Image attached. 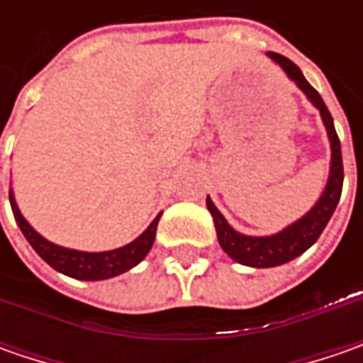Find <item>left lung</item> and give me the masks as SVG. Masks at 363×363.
<instances>
[{"label": "left lung", "instance_id": "left-lung-1", "mask_svg": "<svg viewBox=\"0 0 363 363\" xmlns=\"http://www.w3.org/2000/svg\"><path fill=\"white\" fill-rule=\"evenodd\" d=\"M267 56L279 64L285 70L286 77L305 92V96L313 103V106L319 108L323 125L328 129L329 143H331V167H329L328 186H325L321 198L317 200L313 208L305 216L299 218L297 222L286 226L285 230L277 232L272 236H246V234L236 232L226 222V218L220 214V210L214 206V202L210 198H206V206L214 218L218 242L222 246V250L230 258H234L236 262L246 264V267H255V269H271V267L285 264L289 260L301 257L307 248H311L317 242V238L321 236L323 228L328 226L329 218L333 216L337 202L342 198L343 186L342 145H340V137H337L335 127H333L331 113L323 103L321 94L307 82V78L303 77L297 64L291 62L289 58L281 56V54H274V52H269Z\"/></svg>", "mask_w": 363, "mask_h": 363}]
</instances>
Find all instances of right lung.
Segmentation results:
<instances>
[{
    "label": "right lung",
    "instance_id": "obj_1",
    "mask_svg": "<svg viewBox=\"0 0 363 363\" xmlns=\"http://www.w3.org/2000/svg\"><path fill=\"white\" fill-rule=\"evenodd\" d=\"M9 203H11V212H13V218L20 226L21 234L26 236L28 242L32 244L35 252L44 258L54 271L78 279V281H105V279L123 274L133 267H137L153 246L161 218V214H157V218L149 224V228L141 236H137L133 242L125 244L121 248L105 250V252H82V250L58 246V244L46 240L42 234H38L28 224V220L21 216L11 189H9Z\"/></svg>",
    "mask_w": 363,
    "mask_h": 363
}]
</instances>
